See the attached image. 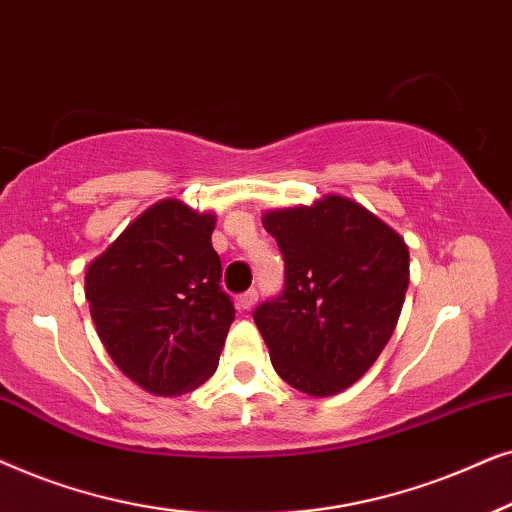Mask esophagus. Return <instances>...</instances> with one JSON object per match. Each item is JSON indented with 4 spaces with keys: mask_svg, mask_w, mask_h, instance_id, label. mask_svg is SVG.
I'll return each instance as SVG.
<instances>
[{
    "mask_svg": "<svg viewBox=\"0 0 512 512\" xmlns=\"http://www.w3.org/2000/svg\"><path fill=\"white\" fill-rule=\"evenodd\" d=\"M257 302V290H248L243 295H238V309L241 311H250Z\"/></svg>",
    "mask_w": 512,
    "mask_h": 512,
    "instance_id": "1",
    "label": "esophagus"
}]
</instances>
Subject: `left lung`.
I'll return each instance as SVG.
<instances>
[{
    "instance_id": "obj_1",
    "label": "left lung",
    "mask_w": 512,
    "mask_h": 512,
    "mask_svg": "<svg viewBox=\"0 0 512 512\" xmlns=\"http://www.w3.org/2000/svg\"><path fill=\"white\" fill-rule=\"evenodd\" d=\"M285 260V290L257 330L285 384L327 398L363 377L391 339L410 285L405 238L360 203L325 194L262 215Z\"/></svg>"
}]
</instances>
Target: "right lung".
Returning a JSON list of instances; mask_svg holds the SVG:
<instances>
[{"label":"right lung","instance_id":"add662e5","mask_svg":"<svg viewBox=\"0 0 512 512\" xmlns=\"http://www.w3.org/2000/svg\"><path fill=\"white\" fill-rule=\"evenodd\" d=\"M215 213L149 206L88 264L86 299L109 358L147 393L173 398L213 377L234 323L213 248Z\"/></svg>","mask_w":512,"mask_h":512}]
</instances>
